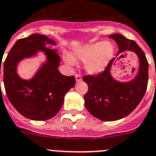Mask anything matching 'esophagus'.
<instances>
[{"label":"esophagus","mask_w":156,"mask_h":156,"mask_svg":"<svg viewBox=\"0 0 156 156\" xmlns=\"http://www.w3.org/2000/svg\"><path fill=\"white\" fill-rule=\"evenodd\" d=\"M75 77H76V82H79V81H80L81 80H82L81 76L80 75V74H76Z\"/></svg>","instance_id":"obj_1"}]
</instances>
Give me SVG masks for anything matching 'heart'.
I'll list each match as a JSON object with an SVG mask.
<instances>
[{
  "label": "heart",
  "instance_id": "1",
  "mask_svg": "<svg viewBox=\"0 0 156 156\" xmlns=\"http://www.w3.org/2000/svg\"><path fill=\"white\" fill-rule=\"evenodd\" d=\"M114 54V47L110 42H95L78 48L73 52V57L85 62L84 69L87 73L96 75L108 66ZM68 65H73L75 61L71 56L64 57Z\"/></svg>",
  "mask_w": 156,
  "mask_h": 156
}]
</instances>
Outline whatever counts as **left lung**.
Masks as SVG:
<instances>
[{
  "label": "left lung",
  "mask_w": 156,
  "mask_h": 156,
  "mask_svg": "<svg viewBox=\"0 0 156 156\" xmlns=\"http://www.w3.org/2000/svg\"><path fill=\"white\" fill-rule=\"evenodd\" d=\"M109 38L118 44L117 55L130 50L138 56L140 63L136 76L128 82H119L111 76L110 69L114 59L98 75L83 77L88 86V91L83 96L86 109L98 119L113 122L129 115L142 100L148 82V62L141 48L133 40L120 34H111Z\"/></svg>",
  "instance_id": "obj_1"
}]
</instances>
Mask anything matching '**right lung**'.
Returning <instances> with one entry per match:
<instances>
[{"mask_svg": "<svg viewBox=\"0 0 156 156\" xmlns=\"http://www.w3.org/2000/svg\"><path fill=\"white\" fill-rule=\"evenodd\" d=\"M46 44L55 46L56 42L39 34L17 40L2 69L4 85L10 102L23 116L34 121L54 118L62 108L65 94L76 83L74 76H64L58 71L61 58L56 50L46 48ZM38 51L46 54L47 62L32 79L23 80L17 74L18 62L36 55Z\"/></svg>", "mask_w": 156, "mask_h": 156, "instance_id": "obj_1", "label": "right lung"}]
</instances>
